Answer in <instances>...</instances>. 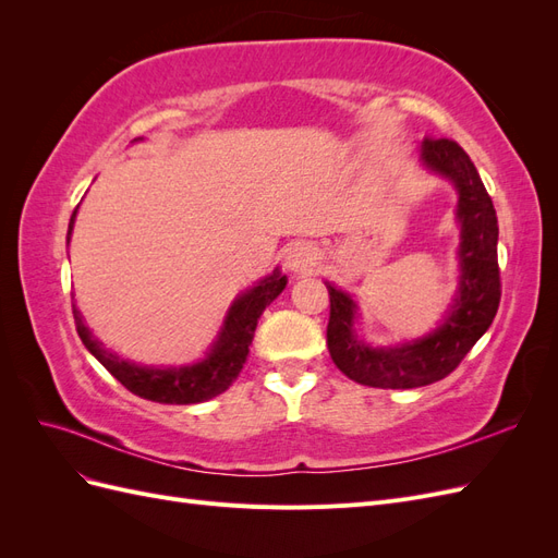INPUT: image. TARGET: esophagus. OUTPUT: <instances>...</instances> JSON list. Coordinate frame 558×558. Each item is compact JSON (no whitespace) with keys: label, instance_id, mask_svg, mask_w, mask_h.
Masks as SVG:
<instances>
[{"label":"esophagus","instance_id":"esophagus-1","mask_svg":"<svg viewBox=\"0 0 558 558\" xmlns=\"http://www.w3.org/2000/svg\"><path fill=\"white\" fill-rule=\"evenodd\" d=\"M316 265V251L310 244H295L291 256H289V267L295 269V272H307Z\"/></svg>","mask_w":558,"mask_h":558}]
</instances>
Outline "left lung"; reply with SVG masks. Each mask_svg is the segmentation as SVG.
<instances>
[{
  "label": "left lung",
  "mask_w": 558,
  "mask_h": 558,
  "mask_svg": "<svg viewBox=\"0 0 558 558\" xmlns=\"http://www.w3.org/2000/svg\"><path fill=\"white\" fill-rule=\"evenodd\" d=\"M421 160L433 172L449 177L459 191L461 291L445 324L424 340L398 349H373L353 332V300L326 283L330 295L328 351L332 363L363 386L416 388L445 379L492 326L500 305L498 218L477 167L447 137H426L421 144Z\"/></svg>",
  "instance_id": "1"
}]
</instances>
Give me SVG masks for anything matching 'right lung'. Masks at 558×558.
Masks as SVG:
<instances>
[{"mask_svg":"<svg viewBox=\"0 0 558 558\" xmlns=\"http://www.w3.org/2000/svg\"><path fill=\"white\" fill-rule=\"evenodd\" d=\"M74 216L70 218V234L74 228ZM70 242V240H66ZM286 286V277H281L279 269H275L272 277L263 279L258 286H253L234 305L230 307V314L226 318V326L218 335V342L214 344L209 356L191 367H174V369H156V367H140L134 363H128L118 359L116 353L107 351L102 342H97V337L83 324V318L76 310L74 320L81 342L93 356L102 363L109 373L121 381L130 393L154 400V402H167V404H193L205 402L218 393H223L226 388L238 379L242 367L248 356V344L256 332L258 318L265 312V307L272 302Z\"/></svg>","mask_w":558,"mask_h":558,"instance_id":"right-lung-1","label":"right lung"}]
</instances>
